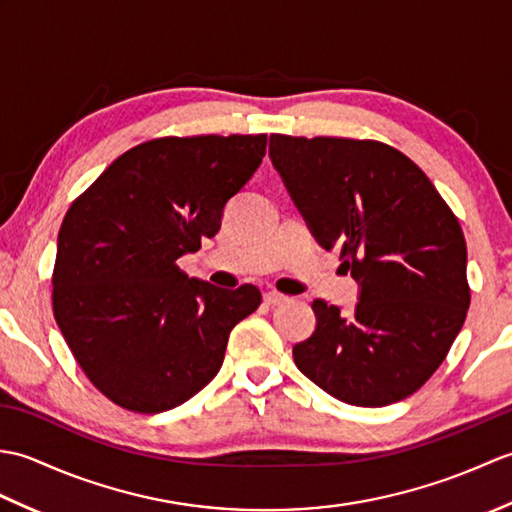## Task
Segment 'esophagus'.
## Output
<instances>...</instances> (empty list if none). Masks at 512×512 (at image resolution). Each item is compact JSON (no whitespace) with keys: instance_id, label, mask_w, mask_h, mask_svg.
<instances>
[{"instance_id":"obj_1","label":"esophagus","mask_w":512,"mask_h":512,"mask_svg":"<svg viewBox=\"0 0 512 512\" xmlns=\"http://www.w3.org/2000/svg\"><path fill=\"white\" fill-rule=\"evenodd\" d=\"M284 301H288V297L279 295V292H275V290L264 292V303H266V306H279V303H284Z\"/></svg>"}]
</instances>
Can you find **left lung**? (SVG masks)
<instances>
[{
	"label": "left lung",
	"mask_w": 512,
	"mask_h": 512,
	"mask_svg": "<svg viewBox=\"0 0 512 512\" xmlns=\"http://www.w3.org/2000/svg\"><path fill=\"white\" fill-rule=\"evenodd\" d=\"M270 160L310 233L339 248L358 284L343 317L317 299L292 356L314 385L356 407L411 396L451 350L471 290L458 217L424 171L376 140L270 136Z\"/></svg>",
	"instance_id": "8db88e82"
}]
</instances>
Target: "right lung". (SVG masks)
Here are the masks:
<instances>
[{"label":"right lung","mask_w":512,"mask_h":512,"mask_svg":"<svg viewBox=\"0 0 512 512\" xmlns=\"http://www.w3.org/2000/svg\"><path fill=\"white\" fill-rule=\"evenodd\" d=\"M266 134L156 138L118 156L65 213L52 310L92 385L160 413L220 372L228 334L255 312V286L187 277L178 259L220 231L226 202L262 165Z\"/></svg>","instance_id":"add662e5"}]
</instances>
